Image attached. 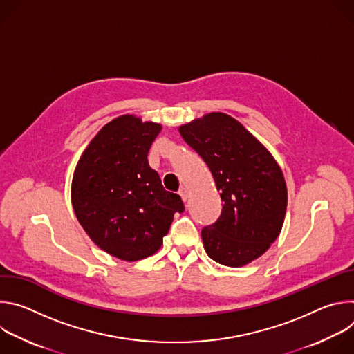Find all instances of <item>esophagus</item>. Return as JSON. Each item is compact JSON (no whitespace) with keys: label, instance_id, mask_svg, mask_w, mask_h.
<instances>
[{"label":"esophagus","instance_id":"34e87169","mask_svg":"<svg viewBox=\"0 0 354 354\" xmlns=\"http://www.w3.org/2000/svg\"><path fill=\"white\" fill-rule=\"evenodd\" d=\"M179 194H180V197H182L183 201H187V198H189V192H187L186 187H182V189L179 190Z\"/></svg>","mask_w":354,"mask_h":354}]
</instances>
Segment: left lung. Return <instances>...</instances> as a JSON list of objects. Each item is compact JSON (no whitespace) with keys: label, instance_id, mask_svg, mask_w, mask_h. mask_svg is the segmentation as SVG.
<instances>
[{"label":"left lung","instance_id":"8db88e82","mask_svg":"<svg viewBox=\"0 0 354 354\" xmlns=\"http://www.w3.org/2000/svg\"><path fill=\"white\" fill-rule=\"evenodd\" d=\"M179 133L207 164L223 200L218 220L201 230L206 254L230 268L254 262L276 241L286 217L287 186L277 161L227 113H207Z\"/></svg>","mask_w":354,"mask_h":354}]
</instances>
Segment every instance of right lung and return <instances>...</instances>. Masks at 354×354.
<instances>
[{"mask_svg": "<svg viewBox=\"0 0 354 354\" xmlns=\"http://www.w3.org/2000/svg\"><path fill=\"white\" fill-rule=\"evenodd\" d=\"M161 130L136 115L115 118L91 140L73 175L77 220L96 246L120 261L154 255L174 214L185 210L147 160Z\"/></svg>", "mask_w": 354, "mask_h": 354, "instance_id": "obj_1", "label": "right lung"}]
</instances>
